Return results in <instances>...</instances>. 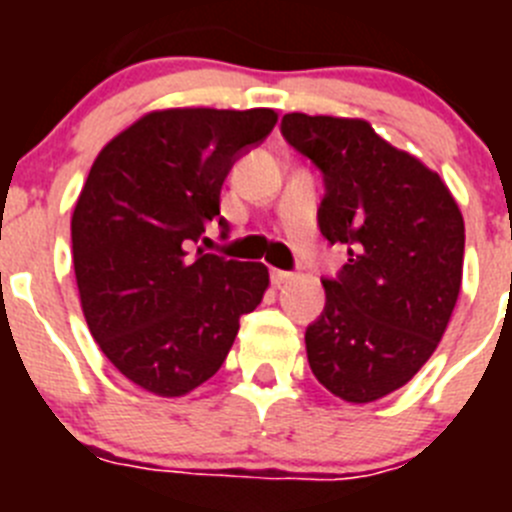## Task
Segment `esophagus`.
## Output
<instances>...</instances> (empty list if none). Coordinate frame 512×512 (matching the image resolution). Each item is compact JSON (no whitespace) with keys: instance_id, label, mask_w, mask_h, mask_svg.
Returning a JSON list of instances; mask_svg holds the SVG:
<instances>
[{"instance_id":"1","label":"esophagus","mask_w":512,"mask_h":512,"mask_svg":"<svg viewBox=\"0 0 512 512\" xmlns=\"http://www.w3.org/2000/svg\"><path fill=\"white\" fill-rule=\"evenodd\" d=\"M289 279H292V274H289V271L271 269V282H274V287H282V284H287Z\"/></svg>"}]
</instances>
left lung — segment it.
Masks as SVG:
<instances>
[{"label": "left lung", "instance_id": "obj_1", "mask_svg": "<svg viewBox=\"0 0 512 512\" xmlns=\"http://www.w3.org/2000/svg\"><path fill=\"white\" fill-rule=\"evenodd\" d=\"M289 146L323 171L320 233L348 246L325 310L305 330L325 390L354 405L408 384L431 359L461 289L464 217L441 176L359 117H282Z\"/></svg>", "mask_w": 512, "mask_h": 512}]
</instances>
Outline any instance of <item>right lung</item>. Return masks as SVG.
I'll list each match as a JSON object with an SVG mask.
<instances>
[{
  "label": "right lung",
  "mask_w": 512,
  "mask_h": 512,
  "mask_svg": "<svg viewBox=\"0 0 512 512\" xmlns=\"http://www.w3.org/2000/svg\"><path fill=\"white\" fill-rule=\"evenodd\" d=\"M274 125L266 107H171L135 120L94 158L71 215L81 310L102 354L146 392L197 390L264 300V264L187 248L215 217L228 228L225 176Z\"/></svg>",
  "instance_id": "1"
}]
</instances>
